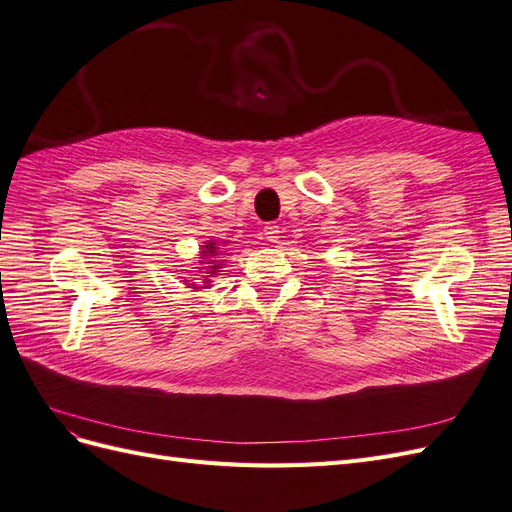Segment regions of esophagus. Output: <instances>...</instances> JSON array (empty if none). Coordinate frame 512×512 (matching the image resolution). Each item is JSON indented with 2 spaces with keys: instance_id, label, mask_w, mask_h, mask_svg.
I'll return each mask as SVG.
<instances>
[{
  "instance_id": "34e87169",
  "label": "esophagus",
  "mask_w": 512,
  "mask_h": 512,
  "mask_svg": "<svg viewBox=\"0 0 512 512\" xmlns=\"http://www.w3.org/2000/svg\"><path fill=\"white\" fill-rule=\"evenodd\" d=\"M265 237H267L269 243H277V241H280V226H275V224L265 226Z\"/></svg>"
}]
</instances>
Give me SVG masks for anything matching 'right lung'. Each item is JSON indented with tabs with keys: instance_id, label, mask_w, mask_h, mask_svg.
<instances>
[{
	"instance_id": "right-lung-1",
	"label": "right lung",
	"mask_w": 512,
	"mask_h": 512,
	"mask_svg": "<svg viewBox=\"0 0 512 512\" xmlns=\"http://www.w3.org/2000/svg\"><path fill=\"white\" fill-rule=\"evenodd\" d=\"M226 243V241H224ZM220 247H218V243L215 241H207L205 245H200V252H198V256H200V265H207V267H196L198 271H203L205 269V273H209V275H203L205 277V282H203V286H198L196 282H190V280H185V282H190L188 284V288H192V290H198V288H209V284H211V280L209 277H215L220 273V269H222V258H220Z\"/></svg>"
}]
</instances>
